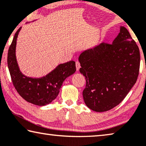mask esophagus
I'll use <instances>...</instances> for the list:
<instances>
[{
    "mask_svg": "<svg viewBox=\"0 0 146 146\" xmlns=\"http://www.w3.org/2000/svg\"><path fill=\"white\" fill-rule=\"evenodd\" d=\"M80 68V64L79 63V62H76V68H77V70L78 71V69Z\"/></svg>",
    "mask_w": 146,
    "mask_h": 146,
    "instance_id": "1",
    "label": "esophagus"
}]
</instances>
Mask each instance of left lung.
<instances>
[{"mask_svg":"<svg viewBox=\"0 0 146 146\" xmlns=\"http://www.w3.org/2000/svg\"><path fill=\"white\" fill-rule=\"evenodd\" d=\"M78 61L86 80L85 104L96 112H105L119 105L136 83L140 50L126 28L120 27L112 44L102 43L84 50Z\"/></svg>","mask_w":146,"mask_h":146,"instance_id":"1","label":"left lung"}]
</instances>
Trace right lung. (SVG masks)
<instances>
[{"instance_id":"add662e5","label":"right lung","mask_w":146,"mask_h":146,"mask_svg":"<svg viewBox=\"0 0 146 146\" xmlns=\"http://www.w3.org/2000/svg\"><path fill=\"white\" fill-rule=\"evenodd\" d=\"M21 27L17 30L9 47L8 66L15 90L27 102L38 106L49 104L56 99L66 78L76 71L75 62L59 64L54 70L41 78L27 77L21 72L15 56L17 38Z\"/></svg>"}]
</instances>
